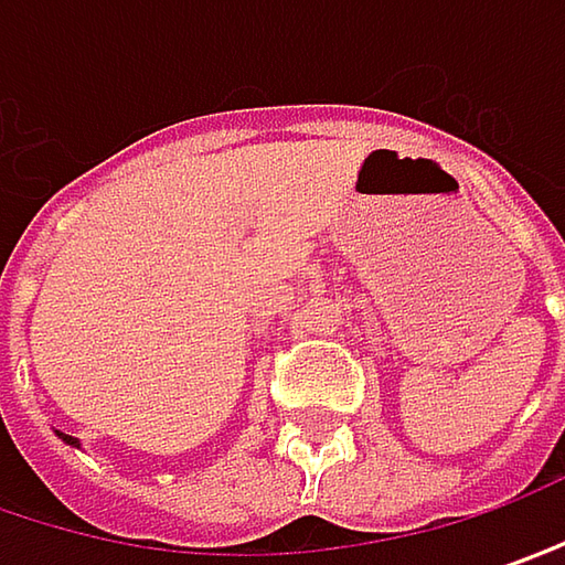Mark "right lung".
<instances>
[{"mask_svg":"<svg viewBox=\"0 0 565 565\" xmlns=\"http://www.w3.org/2000/svg\"><path fill=\"white\" fill-rule=\"evenodd\" d=\"M56 436H60V439H62V443H65V446H75V449L82 446V443H78L75 436H68V433H62V429H56Z\"/></svg>","mask_w":565,"mask_h":565,"instance_id":"1","label":"right lung"}]
</instances>
